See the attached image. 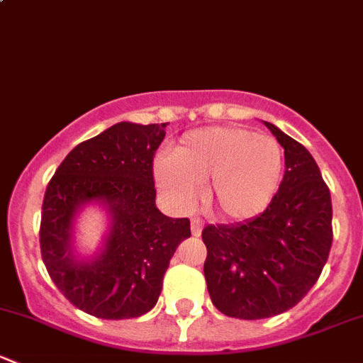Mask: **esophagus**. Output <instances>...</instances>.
<instances>
[{"label": "esophagus", "mask_w": 363, "mask_h": 363, "mask_svg": "<svg viewBox=\"0 0 363 363\" xmlns=\"http://www.w3.org/2000/svg\"><path fill=\"white\" fill-rule=\"evenodd\" d=\"M202 228H203L202 219H199V218L191 219V233H193V235H195V237L202 235Z\"/></svg>", "instance_id": "esophagus-1"}]
</instances>
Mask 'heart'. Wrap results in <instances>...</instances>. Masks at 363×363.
<instances>
[{"label": "heart", "instance_id": "b5f03b06", "mask_svg": "<svg viewBox=\"0 0 363 363\" xmlns=\"http://www.w3.org/2000/svg\"><path fill=\"white\" fill-rule=\"evenodd\" d=\"M284 174V152L272 137L240 126H207L181 137L155 161L156 186L177 211H188L207 181L205 203L226 219H247L269 207Z\"/></svg>", "mask_w": 363, "mask_h": 363}]
</instances>
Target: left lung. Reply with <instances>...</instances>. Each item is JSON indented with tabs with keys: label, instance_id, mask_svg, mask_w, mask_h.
I'll return each instance as SVG.
<instances>
[{
	"label": "left lung",
	"instance_id": "obj_1",
	"mask_svg": "<svg viewBox=\"0 0 363 363\" xmlns=\"http://www.w3.org/2000/svg\"><path fill=\"white\" fill-rule=\"evenodd\" d=\"M284 149V177L269 207L235 225H208L203 265L212 303L230 318L263 320L296 306L332 246V200L311 152L263 121Z\"/></svg>",
	"mask_w": 363,
	"mask_h": 363
}]
</instances>
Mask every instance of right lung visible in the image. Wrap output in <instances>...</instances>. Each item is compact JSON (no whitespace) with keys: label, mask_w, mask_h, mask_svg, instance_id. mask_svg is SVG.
I'll return each instance as SVG.
<instances>
[{"label":"right lung","mask_w":363,"mask_h":363,"mask_svg":"<svg viewBox=\"0 0 363 363\" xmlns=\"http://www.w3.org/2000/svg\"><path fill=\"white\" fill-rule=\"evenodd\" d=\"M163 124L117 123L72 149L47 186L40 250L50 279L69 302L101 320H130L158 302L179 244L191 237L188 218L156 207L152 158ZM100 206L108 230L93 255L76 250V218Z\"/></svg>","instance_id":"1"}]
</instances>
